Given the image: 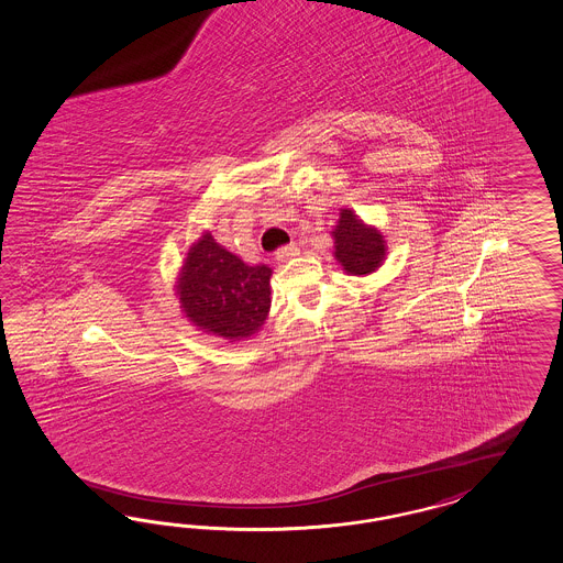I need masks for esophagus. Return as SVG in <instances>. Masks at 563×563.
I'll list each match as a JSON object with an SVG mask.
<instances>
[{
	"mask_svg": "<svg viewBox=\"0 0 563 563\" xmlns=\"http://www.w3.org/2000/svg\"><path fill=\"white\" fill-rule=\"evenodd\" d=\"M300 255V249H298V244H288V246H282L277 253H275V258L277 261H289V258L298 257Z\"/></svg>",
	"mask_w": 563,
	"mask_h": 563,
	"instance_id": "obj_1",
	"label": "esophagus"
}]
</instances>
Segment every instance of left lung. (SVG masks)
<instances>
[{
    "instance_id": "obj_1",
    "label": "left lung",
    "mask_w": 563,
    "mask_h": 563,
    "mask_svg": "<svg viewBox=\"0 0 563 563\" xmlns=\"http://www.w3.org/2000/svg\"><path fill=\"white\" fill-rule=\"evenodd\" d=\"M333 257L347 275L374 274L386 258L383 232L366 224L354 209H339L338 225L331 230Z\"/></svg>"
}]
</instances>
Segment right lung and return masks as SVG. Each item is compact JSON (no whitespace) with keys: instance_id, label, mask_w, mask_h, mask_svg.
Returning <instances> with one entry per match:
<instances>
[{"instance_id":"1","label":"right lung","mask_w":563,"mask_h":563,"mask_svg":"<svg viewBox=\"0 0 563 563\" xmlns=\"http://www.w3.org/2000/svg\"><path fill=\"white\" fill-rule=\"evenodd\" d=\"M272 267L249 265L203 232L189 246L175 294L199 331L236 343L257 335L272 308Z\"/></svg>"}]
</instances>
